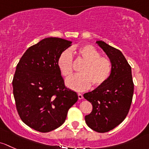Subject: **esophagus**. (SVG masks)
Listing matches in <instances>:
<instances>
[{
	"label": "esophagus",
	"instance_id": "esophagus-1",
	"mask_svg": "<svg viewBox=\"0 0 149 149\" xmlns=\"http://www.w3.org/2000/svg\"><path fill=\"white\" fill-rule=\"evenodd\" d=\"M77 95H78V98H79V100H82V98H83V95H82L81 93H77Z\"/></svg>",
	"mask_w": 149,
	"mask_h": 149
}]
</instances>
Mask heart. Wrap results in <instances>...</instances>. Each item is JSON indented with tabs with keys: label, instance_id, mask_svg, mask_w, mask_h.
I'll use <instances>...</instances> for the list:
<instances>
[{
	"label": "heart",
	"instance_id": "b5f03b06",
	"mask_svg": "<svg viewBox=\"0 0 149 149\" xmlns=\"http://www.w3.org/2000/svg\"><path fill=\"white\" fill-rule=\"evenodd\" d=\"M77 57L85 62L79 69V74L72 77L66 82L69 88L76 91H84L91 86L99 87L103 85L110 77L113 64L110 59L101 56L93 46L87 44L78 48ZM57 66L61 74L67 79L73 72V58L71 52L65 50L60 54L57 59Z\"/></svg>",
	"mask_w": 149,
	"mask_h": 149
}]
</instances>
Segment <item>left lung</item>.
<instances>
[{"label": "left lung", "instance_id": "left-lung-1", "mask_svg": "<svg viewBox=\"0 0 149 149\" xmlns=\"http://www.w3.org/2000/svg\"><path fill=\"white\" fill-rule=\"evenodd\" d=\"M97 44L111 61L113 70L105 83L84 94V97L93 105V110L85 119L93 131L105 133L118 126L127 116L134 85L131 67L122 52L104 41H98Z\"/></svg>", "mask_w": 149, "mask_h": 149}]
</instances>
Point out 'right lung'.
Listing matches in <instances>:
<instances>
[{
  "instance_id": "1",
  "label": "right lung",
  "mask_w": 149,
  "mask_h": 149,
  "mask_svg": "<svg viewBox=\"0 0 149 149\" xmlns=\"http://www.w3.org/2000/svg\"><path fill=\"white\" fill-rule=\"evenodd\" d=\"M71 43L56 37L43 39L29 47L16 66L12 84L18 113L26 125L41 133L61 126L77 101L57 66L58 57Z\"/></svg>"
}]
</instances>
